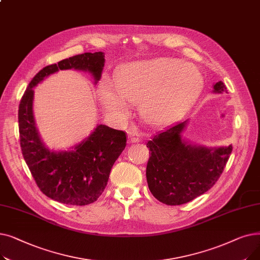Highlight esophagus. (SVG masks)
<instances>
[{"mask_svg":"<svg viewBox=\"0 0 260 260\" xmlns=\"http://www.w3.org/2000/svg\"><path fill=\"white\" fill-rule=\"evenodd\" d=\"M140 141H141V138H140L138 133H136V132L129 133V135H128V142L129 143H138Z\"/></svg>","mask_w":260,"mask_h":260,"instance_id":"obj_1","label":"esophagus"}]
</instances>
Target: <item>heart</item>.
Masks as SVG:
<instances>
[{
  "label": "heart",
  "mask_w": 260,
  "mask_h": 260,
  "mask_svg": "<svg viewBox=\"0 0 260 260\" xmlns=\"http://www.w3.org/2000/svg\"><path fill=\"white\" fill-rule=\"evenodd\" d=\"M204 79L198 68L180 59L157 58L120 67L115 91L102 86L99 100L117 118L126 115V103L139 104L148 125L167 126L180 119L200 97Z\"/></svg>",
  "instance_id": "obj_1"
}]
</instances>
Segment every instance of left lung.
I'll return each instance as SVG.
<instances>
[{"label": "left lung", "mask_w": 260, "mask_h": 260, "mask_svg": "<svg viewBox=\"0 0 260 260\" xmlns=\"http://www.w3.org/2000/svg\"><path fill=\"white\" fill-rule=\"evenodd\" d=\"M213 92H228L222 81ZM188 120L154 136L146 143V180L153 196L168 206H180L204 194L216 183L233 146L208 147L182 138Z\"/></svg>", "instance_id": "left-lung-1"}]
</instances>
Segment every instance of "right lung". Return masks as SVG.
<instances>
[{"instance_id":"right-lung-1","label":"right lung","mask_w":260,"mask_h":260,"mask_svg":"<svg viewBox=\"0 0 260 260\" xmlns=\"http://www.w3.org/2000/svg\"><path fill=\"white\" fill-rule=\"evenodd\" d=\"M104 52H85L41 70L30 81L19 105L22 154L37 185L48 198L71 206H86L99 198L115 161L126 146L124 132L98 124L67 151L49 149L40 137L34 117V88L59 71L89 73L94 84L101 79Z\"/></svg>"}]
</instances>
